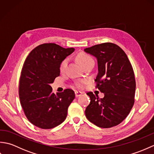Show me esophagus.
<instances>
[{
	"instance_id": "esophagus-1",
	"label": "esophagus",
	"mask_w": 154,
	"mask_h": 154,
	"mask_svg": "<svg viewBox=\"0 0 154 154\" xmlns=\"http://www.w3.org/2000/svg\"><path fill=\"white\" fill-rule=\"evenodd\" d=\"M82 94H83V93L81 92V91H75V97H79L81 95H82Z\"/></svg>"
}]
</instances>
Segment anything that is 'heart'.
<instances>
[{
  "mask_svg": "<svg viewBox=\"0 0 154 154\" xmlns=\"http://www.w3.org/2000/svg\"><path fill=\"white\" fill-rule=\"evenodd\" d=\"M77 60L79 62V63L83 67L85 65L88 63V62H89L90 61H92L93 59L91 58V57L89 56V55H87L85 53H80L77 55ZM67 63H68L67 58L64 59V60L61 61V63H60V70L61 72H64L65 71ZM83 83H84L83 81H80V82L77 83V86L79 87H83Z\"/></svg>",
  "mask_w": 154,
  "mask_h": 154,
  "instance_id": "b5f03b06",
  "label": "heart"
}]
</instances>
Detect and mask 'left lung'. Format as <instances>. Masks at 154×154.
I'll return each instance as SVG.
<instances>
[{"label":"left lung","mask_w":154,"mask_h":154,"mask_svg":"<svg viewBox=\"0 0 154 154\" xmlns=\"http://www.w3.org/2000/svg\"><path fill=\"white\" fill-rule=\"evenodd\" d=\"M97 60L96 87L104 97L99 99L87 93L90 104L85 113L94 125L108 128L121 123L128 115L134 103L136 81L132 65L119 45L110 42L84 50Z\"/></svg>","instance_id":"8db88e82"}]
</instances>
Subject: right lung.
<instances>
[{
	"instance_id": "add662e5",
	"label": "right lung",
	"mask_w": 154,
	"mask_h": 154,
	"mask_svg": "<svg viewBox=\"0 0 154 154\" xmlns=\"http://www.w3.org/2000/svg\"><path fill=\"white\" fill-rule=\"evenodd\" d=\"M74 48H63L55 44L35 48L26 59L19 83V98L26 116L34 126L51 129L65 120L67 109L75 99L67 89L55 94L50 84L60 76V65Z\"/></svg>"
}]
</instances>
